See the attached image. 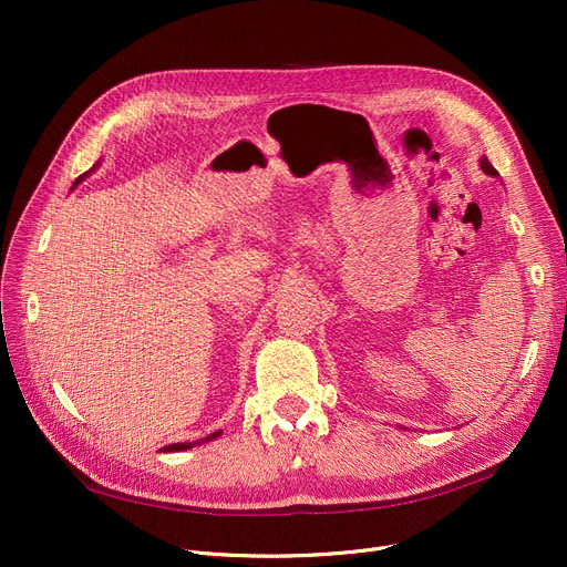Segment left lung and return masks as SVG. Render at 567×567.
I'll list each match as a JSON object with an SVG mask.
<instances>
[{"label":"left lung","instance_id":"1","mask_svg":"<svg viewBox=\"0 0 567 567\" xmlns=\"http://www.w3.org/2000/svg\"><path fill=\"white\" fill-rule=\"evenodd\" d=\"M481 167H483V172H485V174H489V176H498V172L492 167V163H489L485 156L481 158Z\"/></svg>","mask_w":567,"mask_h":567}]
</instances>
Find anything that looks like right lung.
<instances>
[{"instance_id": "obj_1", "label": "right lung", "mask_w": 567, "mask_h": 567, "mask_svg": "<svg viewBox=\"0 0 567 567\" xmlns=\"http://www.w3.org/2000/svg\"><path fill=\"white\" fill-rule=\"evenodd\" d=\"M96 165H99V163H96ZM92 169H94V167H92ZM92 169H89V172H92ZM89 172H84L82 176H78L73 186H78L80 182H84V178H86V174H89ZM220 434H223V430H218V432H214V434H208L206 439H202V441H195V443H193V441H188V443H169V445H165V449H161V451H163V453H178V451H188V449H193V445H197V443H204V441H214V439H218Z\"/></svg>"}]
</instances>
